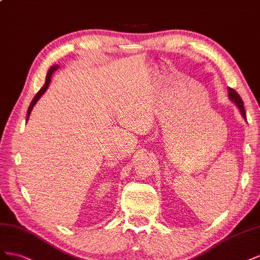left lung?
Here are the masks:
<instances>
[{
    "mask_svg": "<svg viewBox=\"0 0 260 260\" xmlns=\"http://www.w3.org/2000/svg\"><path fill=\"white\" fill-rule=\"evenodd\" d=\"M229 98L230 100H231L234 105L237 107V109L240 110V112L243 116L244 120L246 121V113H245V109H244V103H243V100L241 99V97L239 95V93H237L235 90H233V89L229 88Z\"/></svg>",
    "mask_w": 260,
    "mask_h": 260,
    "instance_id": "8db88e82",
    "label": "left lung"
}]
</instances>
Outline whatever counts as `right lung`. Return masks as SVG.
I'll return each mask as SVG.
<instances>
[{
  "instance_id": "add662e5",
  "label": "right lung",
  "mask_w": 260,
  "mask_h": 260,
  "mask_svg": "<svg viewBox=\"0 0 260 260\" xmlns=\"http://www.w3.org/2000/svg\"><path fill=\"white\" fill-rule=\"evenodd\" d=\"M57 69H58V65H53V66H51V68H50V70H49V72H48V74H47V77H46V83H44L43 87L40 89V90H39L38 92H37V94L35 95V98L32 99V101H31V103H30V106H29V108H28V111H27V120H26V121L29 120V116H30L31 110L34 109L36 103L38 102V100L41 98V95L47 91V89H48V87H49V85H50V83H51L52 74H53ZM26 123H27V122H26Z\"/></svg>"
}]
</instances>
